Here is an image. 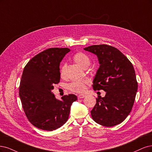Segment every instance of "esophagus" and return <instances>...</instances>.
Returning <instances> with one entry per match:
<instances>
[{"instance_id": "obj_1", "label": "esophagus", "mask_w": 152, "mask_h": 152, "mask_svg": "<svg viewBox=\"0 0 152 152\" xmlns=\"http://www.w3.org/2000/svg\"><path fill=\"white\" fill-rule=\"evenodd\" d=\"M85 97V95H79L77 96V99H83V98Z\"/></svg>"}]
</instances>
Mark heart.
<instances>
[{
    "mask_svg": "<svg viewBox=\"0 0 152 152\" xmlns=\"http://www.w3.org/2000/svg\"><path fill=\"white\" fill-rule=\"evenodd\" d=\"M73 61H74L78 65L81 66L83 69H86L90 64V58L89 56L83 52H77L73 56ZM66 64H63L59 71L60 76L61 77H65L66 72ZM89 81L87 80H75L72 81L68 86L69 90L75 93L81 94L85 91L87 85H89Z\"/></svg>",
    "mask_w": 152,
    "mask_h": 152,
    "instance_id": "b5f03b06",
    "label": "heart"
}]
</instances>
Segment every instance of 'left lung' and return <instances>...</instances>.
I'll return each mask as SVG.
<instances>
[{"instance_id": "1", "label": "left lung", "mask_w": 152, "mask_h": 152, "mask_svg": "<svg viewBox=\"0 0 152 152\" xmlns=\"http://www.w3.org/2000/svg\"><path fill=\"white\" fill-rule=\"evenodd\" d=\"M84 50L96 55L100 64L93 88L106 91L104 97L96 99L91 111L92 119L107 127L119 124L131 112L138 90L133 66L121 51L110 45H91Z\"/></svg>"}]
</instances>
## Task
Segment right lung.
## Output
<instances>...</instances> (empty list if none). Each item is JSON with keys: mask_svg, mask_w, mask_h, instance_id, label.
<instances>
[{"mask_svg": "<svg viewBox=\"0 0 152 152\" xmlns=\"http://www.w3.org/2000/svg\"><path fill=\"white\" fill-rule=\"evenodd\" d=\"M69 51L68 48H48L24 68L19 95L28 119L38 129L51 131L64 124L72 102L77 100L74 94L57 100L51 91L60 81V62Z\"/></svg>", "mask_w": 152, "mask_h": 152, "instance_id": "add662e5", "label": "right lung"}]
</instances>
